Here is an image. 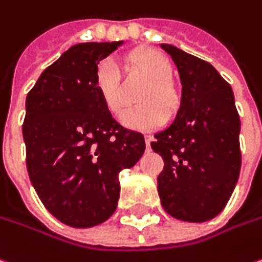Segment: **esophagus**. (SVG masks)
Returning <instances> with one entry per match:
<instances>
[{
    "label": "esophagus",
    "mask_w": 262,
    "mask_h": 262,
    "mask_svg": "<svg viewBox=\"0 0 262 262\" xmlns=\"http://www.w3.org/2000/svg\"><path fill=\"white\" fill-rule=\"evenodd\" d=\"M151 142H152V138H151L149 135H146V136H145V143H146V148H149V146H151Z\"/></svg>",
    "instance_id": "esophagus-1"
}]
</instances>
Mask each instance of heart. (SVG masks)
Masks as SVG:
<instances>
[{
	"instance_id": "b5f03b06",
	"label": "heart",
	"mask_w": 262,
	"mask_h": 262,
	"mask_svg": "<svg viewBox=\"0 0 262 262\" xmlns=\"http://www.w3.org/2000/svg\"><path fill=\"white\" fill-rule=\"evenodd\" d=\"M135 61L152 80L139 95V102H143L142 105L127 110L121 121L126 127L149 132L164 124L167 119L165 110L173 111L177 107L179 97L174 86L168 80L173 74V67L165 55L154 50L138 52ZM95 83L110 113L120 114L124 101L120 88L119 67L114 60L107 58L99 64Z\"/></svg>"
}]
</instances>
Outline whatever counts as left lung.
I'll use <instances>...</instances> for the list:
<instances>
[{
	"mask_svg": "<svg viewBox=\"0 0 262 262\" xmlns=\"http://www.w3.org/2000/svg\"><path fill=\"white\" fill-rule=\"evenodd\" d=\"M160 47L176 64L182 95L174 120L151 142L164 160L158 195L177 220L208 222L226 207L241 171L233 91L210 63L174 45Z\"/></svg>",
	"mask_w": 262,
	"mask_h": 262,
	"instance_id": "obj_1",
	"label": "left lung"
}]
</instances>
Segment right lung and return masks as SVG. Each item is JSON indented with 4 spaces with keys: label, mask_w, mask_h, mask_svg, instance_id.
I'll return each mask as SVG.
<instances>
[{
    "label": "right lung",
    "mask_w": 262,
    "mask_h": 262,
    "mask_svg": "<svg viewBox=\"0 0 262 262\" xmlns=\"http://www.w3.org/2000/svg\"><path fill=\"white\" fill-rule=\"evenodd\" d=\"M121 45L70 47L26 97L23 139L30 182L45 208L70 227L108 220L120 198V171L145 151L142 133L113 119L95 83L99 61Z\"/></svg>",
    "instance_id": "add662e5"
}]
</instances>
